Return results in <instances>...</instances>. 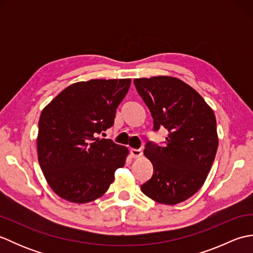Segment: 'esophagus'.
I'll list each match as a JSON object with an SVG mask.
<instances>
[{
	"label": "esophagus",
	"instance_id": "esophagus-1",
	"mask_svg": "<svg viewBox=\"0 0 253 253\" xmlns=\"http://www.w3.org/2000/svg\"><path fill=\"white\" fill-rule=\"evenodd\" d=\"M130 155H131V158H133V159L140 158L142 155V151L140 149H130Z\"/></svg>",
	"mask_w": 253,
	"mask_h": 253
}]
</instances>
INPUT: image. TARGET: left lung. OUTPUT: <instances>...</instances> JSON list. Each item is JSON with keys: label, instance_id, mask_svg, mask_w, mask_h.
<instances>
[{"label": "left lung", "instance_id": "obj_1", "mask_svg": "<svg viewBox=\"0 0 253 253\" xmlns=\"http://www.w3.org/2000/svg\"><path fill=\"white\" fill-rule=\"evenodd\" d=\"M153 118V130L169 131L163 146L148 141L144 155L153 165L141 191L162 204L180 203L200 189L218 146L215 115L197 91L182 80L158 76L133 79Z\"/></svg>", "mask_w": 253, "mask_h": 253}]
</instances>
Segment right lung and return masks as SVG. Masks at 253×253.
I'll return each mask as SVG.
<instances>
[{"label": "right lung", "instance_id": "1", "mask_svg": "<svg viewBox=\"0 0 253 253\" xmlns=\"http://www.w3.org/2000/svg\"><path fill=\"white\" fill-rule=\"evenodd\" d=\"M130 79H91L73 84L57 94L39 120L38 160L58 197L87 203L103 196L128 149L98 136L114 124L117 106Z\"/></svg>", "mask_w": 253, "mask_h": 253}]
</instances>
